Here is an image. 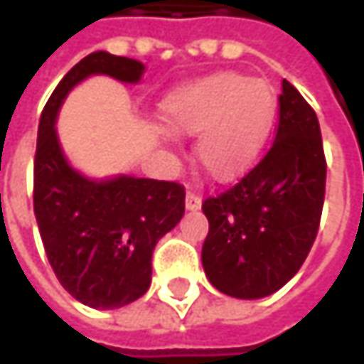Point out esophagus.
Masks as SVG:
<instances>
[{
    "label": "esophagus",
    "instance_id": "34e87169",
    "mask_svg": "<svg viewBox=\"0 0 364 364\" xmlns=\"http://www.w3.org/2000/svg\"><path fill=\"white\" fill-rule=\"evenodd\" d=\"M185 206H187L189 210H198V208L202 206V193H198V191L189 189V191H187V196H185Z\"/></svg>",
    "mask_w": 364,
    "mask_h": 364
}]
</instances>
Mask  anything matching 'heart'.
Wrapping results in <instances>:
<instances>
[{"instance_id":"obj_1","label":"heart","mask_w":364,"mask_h":364,"mask_svg":"<svg viewBox=\"0 0 364 364\" xmlns=\"http://www.w3.org/2000/svg\"><path fill=\"white\" fill-rule=\"evenodd\" d=\"M278 111L276 90L242 73L213 75L175 92L164 103V119L197 136L196 156L215 179H232L259 158Z\"/></svg>"}]
</instances>
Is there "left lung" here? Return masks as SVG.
<instances>
[{
  "mask_svg": "<svg viewBox=\"0 0 364 364\" xmlns=\"http://www.w3.org/2000/svg\"><path fill=\"white\" fill-rule=\"evenodd\" d=\"M272 147L230 189L202 202V265L215 289L259 299L284 287L310 253L325 204L327 160L318 117L282 80Z\"/></svg>",
  "mask_w": 364,
  "mask_h": 364,
  "instance_id": "8db88e82",
  "label": "left lung"
}]
</instances>
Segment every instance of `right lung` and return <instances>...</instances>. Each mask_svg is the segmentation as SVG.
I'll use <instances>...</instances> for the list:
<instances>
[{
  "mask_svg": "<svg viewBox=\"0 0 364 364\" xmlns=\"http://www.w3.org/2000/svg\"><path fill=\"white\" fill-rule=\"evenodd\" d=\"M143 65L92 52L54 88L39 117L33 162V210L48 261L67 293L84 306L113 310L143 297L151 284V253L185 213L177 181L115 177L90 181L69 166L54 130L67 92L92 73L134 84Z\"/></svg>",
  "mask_w": 364,
  "mask_h": 364,
  "instance_id": "1",
  "label": "right lung"
}]
</instances>
